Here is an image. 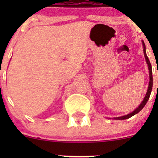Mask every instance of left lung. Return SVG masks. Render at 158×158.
Here are the masks:
<instances>
[{
	"label": "left lung",
	"instance_id": "left-lung-1",
	"mask_svg": "<svg viewBox=\"0 0 158 158\" xmlns=\"http://www.w3.org/2000/svg\"><path fill=\"white\" fill-rule=\"evenodd\" d=\"M142 44H143V47H144V57H145V60H146V62H147V64H148V69H149V78H150V81H149V85H148V91H147V93H146L145 95V97H144V100L142 101V102L140 104V106H138V108H137L135 110V111H132L131 113H130V114H126V115H124V116H122V117H117V118H114V119H116V120H125V119H128L129 118L132 117L133 115H135V114H138V112H139L140 111H141V109H143V108L145 106L146 103L148 102V99H149L150 98V95H151V90H152V86H153V76H152V68H151V63H150L149 61V59H148L147 54H146V48H145V44H144V41H142Z\"/></svg>",
	"mask_w": 158,
	"mask_h": 158
}]
</instances>
